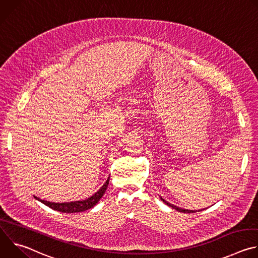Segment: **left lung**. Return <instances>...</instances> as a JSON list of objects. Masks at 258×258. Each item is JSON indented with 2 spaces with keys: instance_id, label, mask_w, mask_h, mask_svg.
<instances>
[{
  "instance_id": "obj_1",
  "label": "left lung",
  "mask_w": 258,
  "mask_h": 258,
  "mask_svg": "<svg viewBox=\"0 0 258 258\" xmlns=\"http://www.w3.org/2000/svg\"><path fill=\"white\" fill-rule=\"evenodd\" d=\"M161 200H162V201H163L165 204H167L168 206L172 207L173 209H175V210H177V211H180V212H185V213H193V212H196L195 210H189V209H182V208H178V207L174 206L173 204H170V203H168L166 200H164V199H162V198H161ZM200 210H202V209H200Z\"/></svg>"
}]
</instances>
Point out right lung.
Here are the masks:
<instances>
[{"instance_id": "right-lung-1", "label": "right lung", "mask_w": 258, "mask_h": 258, "mask_svg": "<svg viewBox=\"0 0 258 258\" xmlns=\"http://www.w3.org/2000/svg\"><path fill=\"white\" fill-rule=\"evenodd\" d=\"M109 183V177L107 178V180L105 181L104 185L99 189V191H97L93 196H91L90 198L83 200V201H75V202H67V203H54V202H49V201H45V200H41L40 198L35 197L34 198L36 200L41 201L42 203H44L45 205L49 206L50 208L57 210V211H61V212H67V213H73V212H82V211H86L92 207H94L99 200L102 198V196L104 195L107 187Z\"/></svg>"}]
</instances>
